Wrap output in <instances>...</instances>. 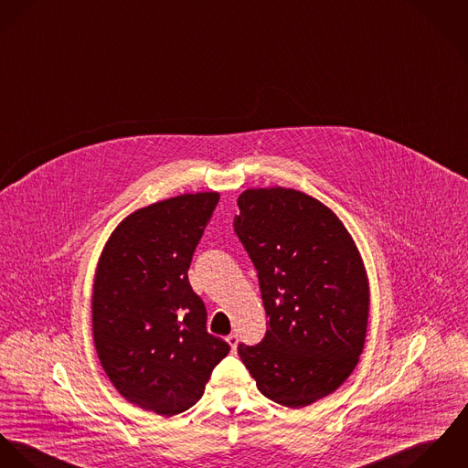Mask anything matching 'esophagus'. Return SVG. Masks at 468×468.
<instances>
[{
  "mask_svg": "<svg viewBox=\"0 0 468 468\" xmlns=\"http://www.w3.org/2000/svg\"><path fill=\"white\" fill-rule=\"evenodd\" d=\"M226 341H228V345L231 346V350L235 352V350H237V345H239V335H237V334H229V335L226 337Z\"/></svg>",
  "mask_w": 468,
  "mask_h": 468,
  "instance_id": "esophagus-1",
  "label": "esophagus"
}]
</instances>
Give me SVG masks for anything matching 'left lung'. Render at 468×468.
<instances>
[{
	"instance_id": "8db88e82",
	"label": "left lung",
	"mask_w": 468,
	"mask_h": 468,
	"mask_svg": "<svg viewBox=\"0 0 468 468\" xmlns=\"http://www.w3.org/2000/svg\"><path fill=\"white\" fill-rule=\"evenodd\" d=\"M233 226L259 271L267 332L239 356L269 400L300 410L334 393L363 354L369 283L341 218L311 196L250 188Z\"/></svg>"
}]
</instances>
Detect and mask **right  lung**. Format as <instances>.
I'll list each match as a JSON object with an SVG mask.
<instances>
[{"mask_svg":"<svg viewBox=\"0 0 468 468\" xmlns=\"http://www.w3.org/2000/svg\"><path fill=\"white\" fill-rule=\"evenodd\" d=\"M218 192L133 211L111 233L93 280V341L105 375L131 404L156 415L190 410L229 345L207 330L188 267Z\"/></svg>","mask_w":468,"mask_h":468,"instance_id":"right-lung-1","label":"right lung"}]
</instances>
